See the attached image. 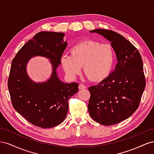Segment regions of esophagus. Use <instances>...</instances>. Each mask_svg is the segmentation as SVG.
Returning <instances> with one entry per match:
<instances>
[{"instance_id": "obj_1", "label": "esophagus", "mask_w": 154, "mask_h": 154, "mask_svg": "<svg viewBox=\"0 0 154 154\" xmlns=\"http://www.w3.org/2000/svg\"><path fill=\"white\" fill-rule=\"evenodd\" d=\"M79 89H84V88H86V87L84 85H82V84H80L79 85Z\"/></svg>"}]
</instances>
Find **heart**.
I'll list each match as a JSON object with an SVG mask.
<instances>
[{"label": "heart", "mask_w": 154, "mask_h": 154, "mask_svg": "<svg viewBox=\"0 0 154 154\" xmlns=\"http://www.w3.org/2000/svg\"><path fill=\"white\" fill-rule=\"evenodd\" d=\"M69 54L61 57V65L65 72L74 78L81 72V66L88 80L97 82L103 80L109 74L115 60L112 45L94 40H87L73 45Z\"/></svg>", "instance_id": "obj_1"}]
</instances>
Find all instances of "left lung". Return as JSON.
Returning a JSON list of instances; mask_svg holds the SVG:
<instances>
[{"instance_id": "obj_1", "label": "left lung", "mask_w": 154, "mask_h": 154, "mask_svg": "<svg viewBox=\"0 0 154 154\" xmlns=\"http://www.w3.org/2000/svg\"><path fill=\"white\" fill-rule=\"evenodd\" d=\"M90 32L111 42L118 63L104 80L88 87V112L100 124L115 125L132 116L140 103L146 86L142 58L137 48L116 32L101 29Z\"/></svg>"}]
</instances>
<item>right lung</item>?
<instances>
[{
  "label": "right lung",
  "mask_w": 154,
  "mask_h": 154,
  "mask_svg": "<svg viewBox=\"0 0 154 154\" xmlns=\"http://www.w3.org/2000/svg\"><path fill=\"white\" fill-rule=\"evenodd\" d=\"M64 33L41 31L18 51L11 62L8 87L13 108L36 127L49 128L62 123L69 110L68 100L78 91V83H65L56 72L67 45ZM34 55L49 58L53 66L51 78L44 83L32 82L26 65Z\"/></svg>",
  "instance_id": "right-lung-1"
}]
</instances>
